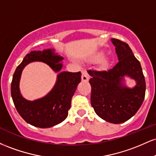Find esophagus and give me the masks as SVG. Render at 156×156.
I'll list each match as a JSON object with an SVG mask.
<instances>
[{
    "mask_svg": "<svg viewBox=\"0 0 156 156\" xmlns=\"http://www.w3.org/2000/svg\"><path fill=\"white\" fill-rule=\"evenodd\" d=\"M81 79L83 81H88L89 79V76L88 73H87V70H85V69H83V70L82 71Z\"/></svg>",
    "mask_w": 156,
    "mask_h": 156,
    "instance_id": "obj_1",
    "label": "esophagus"
}]
</instances>
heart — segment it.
<instances>
[{"instance_id": "obj_1", "label": "heart", "mask_w": 156, "mask_h": 156, "mask_svg": "<svg viewBox=\"0 0 156 156\" xmlns=\"http://www.w3.org/2000/svg\"><path fill=\"white\" fill-rule=\"evenodd\" d=\"M103 57V53H98V54H97L96 55H94V58H93V59L94 61H98L99 59H101V58ZM103 65L104 66H106L107 65V62H103Z\"/></svg>"}]
</instances>
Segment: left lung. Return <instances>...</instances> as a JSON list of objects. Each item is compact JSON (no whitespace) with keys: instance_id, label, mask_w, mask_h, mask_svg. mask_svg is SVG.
<instances>
[{"instance_id":"1","label":"left lung","mask_w":156,"mask_h":156,"mask_svg":"<svg viewBox=\"0 0 156 156\" xmlns=\"http://www.w3.org/2000/svg\"><path fill=\"white\" fill-rule=\"evenodd\" d=\"M111 40L119 61L106 71L88 70L92 87L91 105L102 119L119 124L130 119L141 107L145 96L146 83L140 62L129 45L117 39ZM125 75L136 80L137 85L133 88L123 84Z\"/></svg>"}]
</instances>
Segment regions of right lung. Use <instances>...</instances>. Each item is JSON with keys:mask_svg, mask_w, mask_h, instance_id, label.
<instances>
[{"mask_svg": "<svg viewBox=\"0 0 156 156\" xmlns=\"http://www.w3.org/2000/svg\"><path fill=\"white\" fill-rule=\"evenodd\" d=\"M63 59V57L55 54L53 49L34 51L25 56L16 69L11 84V94L17 112L28 124L46 128L63 122L67 117L71 100L81 80V73L61 72L57 76L54 87L47 95L30 101L25 99L20 92L19 83L23 68L31 62H42L55 72H59Z\"/></svg>", "mask_w": 156, "mask_h": 156, "instance_id": "add662e5", "label": "right lung"}]
</instances>
